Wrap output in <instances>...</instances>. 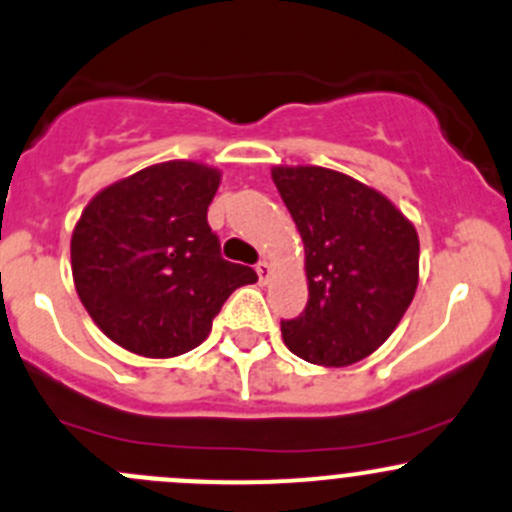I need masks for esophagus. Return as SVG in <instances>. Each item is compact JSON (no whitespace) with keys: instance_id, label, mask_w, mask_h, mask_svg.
<instances>
[{"instance_id":"esophagus-1","label":"esophagus","mask_w":512,"mask_h":512,"mask_svg":"<svg viewBox=\"0 0 512 512\" xmlns=\"http://www.w3.org/2000/svg\"><path fill=\"white\" fill-rule=\"evenodd\" d=\"M257 277H260V282H267L270 280V275H272V267H270V262H265V260H260L257 262Z\"/></svg>"}]
</instances>
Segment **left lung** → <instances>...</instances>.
Returning <instances> with one entry per match:
<instances>
[{
    "label": "left lung",
    "instance_id": "1",
    "mask_svg": "<svg viewBox=\"0 0 512 512\" xmlns=\"http://www.w3.org/2000/svg\"><path fill=\"white\" fill-rule=\"evenodd\" d=\"M305 245L307 307L282 340L312 365L345 367L393 335L418 290L413 222L372 187L327 167H272Z\"/></svg>",
    "mask_w": 512,
    "mask_h": 512
}]
</instances>
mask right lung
I'll return each mask as SVG.
<instances>
[{
  "label": "right lung",
  "mask_w": 512,
  "mask_h": 512,
  "mask_svg": "<svg viewBox=\"0 0 512 512\" xmlns=\"http://www.w3.org/2000/svg\"><path fill=\"white\" fill-rule=\"evenodd\" d=\"M220 170L172 160L89 200L72 232V277L94 325L124 350L177 357L200 345L227 297L257 280L222 260L207 225Z\"/></svg>",
  "instance_id": "right-lung-1"
}]
</instances>
